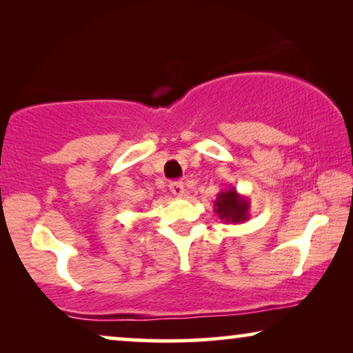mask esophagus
<instances>
[{
  "instance_id": "esophagus-1",
  "label": "esophagus",
  "mask_w": 353,
  "mask_h": 353,
  "mask_svg": "<svg viewBox=\"0 0 353 353\" xmlns=\"http://www.w3.org/2000/svg\"><path fill=\"white\" fill-rule=\"evenodd\" d=\"M170 191H172V194L176 196V197L185 196V192H186L185 185H183L181 181H172L170 183Z\"/></svg>"
}]
</instances>
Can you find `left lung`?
<instances>
[{
    "label": "left lung",
    "instance_id": "8db88e82",
    "mask_svg": "<svg viewBox=\"0 0 353 353\" xmlns=\"http://www.w3.org/2000/svg\"><path fill=\"white\" fill-rule=\"evenodd\" d=\"M214 212L223 223H244L250 219V201L236 188L221 190L214 201Z\"/></svg>",
    "mask_w": 353,
    "mask_h": 353
}]
</instances>
